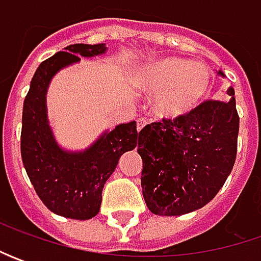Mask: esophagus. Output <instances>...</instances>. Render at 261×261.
Returning <instances> with one entry per match:
<instances>
[{
	"label": "esophagus",
	"mask_w": 261,
	"mask_h": 261,
	"mask_svg": "<svg viewBox=\"0 0 261 261\" xmlns=\"http://www.w3.org/2000/svg\"><path fill=\"white\" fill-rule=\"evenodd\" d=\"M146 123H148V122H146V119H138V122H136V129H138V132H139V130H142V129L146 126Z\"/></svg>",
	"instance_id": "esophagus-1"
}]
</instances>
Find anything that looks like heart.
Segmentation results:
<instances>
[{"label": "heart", "mask_w": 261, "mask_h": 261, "mask_svg": "<svg viewBox=\"0 0 261 261\" xmlns=\"http://www.w3.org/2000/svg\"><path fill=\"white\" fill-rule=\"evenodd\" d=\"M138 88L154 97V112L167 120L193 115L209 98L214 75L202 62L178 56H161L145 62L136 71Z\"/></svg>", "instance_id": "1"}]
</instances>
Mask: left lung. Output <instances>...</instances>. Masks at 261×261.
I'll list each match as a JSON object with an SVG mask.
<instances>
[{"label": "left lung", "mask_w": 261, "mask_h": 261, "mask_svg": "<svg viewBox=\"0 0 261 261\" xmlns=\"http://www.w3.org/2000/svg\"><path fill=\"white\" fill-rule=\"evenodd\" d=\"M218 75L225 74L218 71ZM226 94L229 101L209 100L189 117L163 119L139 132L141 186L152 214H190L222 189L236 163L240 129L234 88Z\"/></svg>", "instance_id": "left-lung-1"}]
</instances>
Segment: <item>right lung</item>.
I'll return each mask as SVG.
<instances>
[{
    "label": "right lung",
    "mask_w": 261,
    "mask_h": 261,
    "mask_svg": "<svg viewBox=\"0 0 261 261\" xmlns=\"http://www.w3.org/2000/svg\"><path fill=\"white\" fill-rule=\"evenodd\" d=\"M43 61L36 69L23 105L21 158L36 193L54 214L71 219H91L100 211L101 192L120 156L132 151L139 134L136 122L106 130L83 151L58 144L49 125L46 93L52 78L83 58L106 54L105 43H76Z\"/></svg>",
    "instance_id": "right-lung-1"
}]
</instances>
